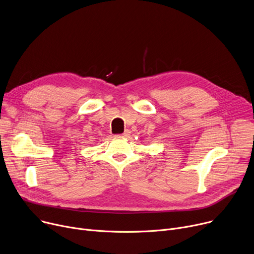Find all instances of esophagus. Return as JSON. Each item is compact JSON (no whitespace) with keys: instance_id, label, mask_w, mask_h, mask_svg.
Instances as JSON below:
<instances>
[{"instance_id":"34e87169","label":"esophagus","mask_w":254,"mask_h":254,"mask_svg":"<svg viewBox=\"0 0 254 254\" xmlns=\"http://www.w3.org/2000/svg\"><path fill=\"white\" fill-rule=\"evenodd\" d=\"M129 133H130V131L127 129L123 134H118V136H116V137H118V138H127L129 136Z\"/></svg>"}]
</instances>
